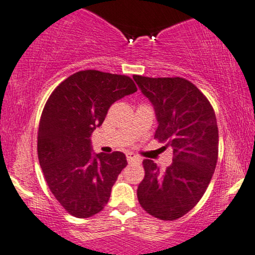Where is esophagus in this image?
Here are the masks:
<instances>
[{
  "label": "esophagus",
  "mask_w": 255,
  "mask_h": 255,
  "mask_svg": "<svg viewBox=\"0 0 255 255\" xmlns=\"http://www.w3.org/2000/svg\"><path fill=\"white\" fill-rule=\"evenodd\" d=\"M127 160L128 163H132V161H137V163H140V158L135 156L133 153H128L127 154Z\"/></svg>",
  "instance_id": "esophagus-1"
}]
</instances>
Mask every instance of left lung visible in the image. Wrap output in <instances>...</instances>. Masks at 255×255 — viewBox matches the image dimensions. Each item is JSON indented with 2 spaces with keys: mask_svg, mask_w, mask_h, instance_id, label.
Wrapping results in <instances>:
<instances>
[{
  "mask_svg": "<svg viewBox=\"0 0 255 255\" xmlns=\"http://www.w3.org/2000/svg\"><path fill=\"white\" fill-rule=\"evenodd\" d=\"M133 79L156 110L154 138L173 150L165 171L144 159V179L137 190L140 206L160 220H176L198 204L212 179L218 160L217 118L210 101L183 77Z\"/></svg>",
  "mask_w": 255,
  "mask_h": 255,
  "instance_id": "1",
  "label": "left lung"
}]
</instances>
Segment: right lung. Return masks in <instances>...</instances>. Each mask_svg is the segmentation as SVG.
I'll return each mask as SVG.
<instances>
[{"mask_svg": "<svg viewBox=\"0 0 255 255\" xmlns=\"http://www.w3.org/2000/svg\"><path fill=\"white\" fill-rule=\"evenodd\" d=\"M135 91L128 76L83 70L48 98L39 120L38 160L51 193L71 216L89 218L108 204L128 161L118 151L92 156L90 137L111 105Z\"/></svg>", "mask_w": 255, "mask_h": 255, "instance_id": "right-lung-1", "label": "right lung"}]
</instances>
